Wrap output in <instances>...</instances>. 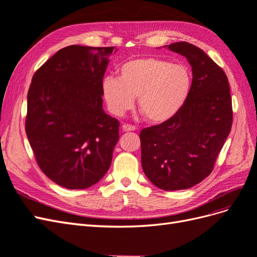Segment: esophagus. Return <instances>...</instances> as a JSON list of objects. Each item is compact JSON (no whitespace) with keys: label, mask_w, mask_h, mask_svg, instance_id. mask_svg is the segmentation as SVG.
I'll list each match as a JSON object with an SVG mask.
<instances>
[{"label":"esophagus","mask_w":257,"mask_h":257,"mask_svg":"<svg viewBox=\"0 0 257 257\" xmlns=\"http://www.w3.org/2000/svg\"><path fill=\"white\" fill-rule=\"evenodd\" d=\"M122 130L124 132H133V131H135V126L131 125V124H123Z\"/></svg>","instance_id":"1"}]
</instances>
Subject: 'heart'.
I'll list each match as a JSON object with an SVG mask.
<instances>
[{"label":"heart","mask_w":257,"mask_h":257,"mask_svg":"<svg viewBox=\"0 0 257 257\" xmlns=\"http://www.w3.org/2000/svg\"><path fill=\"white\" fill-rule=\"evenodd\" d=\"M193 85L190 69L159 58H138L118 67V78L107 76L103 96L109 111L120 116L134 106L148 121L160 124L174 119L182 110Z\"/></svg>","instance_id":"1"}]
</instances>
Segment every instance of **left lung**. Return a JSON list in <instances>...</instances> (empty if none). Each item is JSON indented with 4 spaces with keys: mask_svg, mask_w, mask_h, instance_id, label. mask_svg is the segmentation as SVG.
<instances>
[{
    "mask_svg": "<svg viewBox=\"0 0 257 257\" xmlns=\"http://www.w3.org/2000/svg\"><path fill=\"white\" fill-rule=\"evenodd\" d=\"M192 66L193 85L174 119L141 132L142 166L164 191L185 190L211 174L232 123L229 83L223 69L186 42L168 45Z\"/></svg>",
    "mask_w": 257,
    "mask_h": 257,
    "instance_id": "obj_1",
    "label": "left lung"
}]
</instances>
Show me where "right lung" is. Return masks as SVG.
<instances>
[{
    "label": "right lung",
    "instance_id": "1",
    "mask_svg": "<svg viewBox=\"0 0 257 257\" xmlns=\"http://www.w3.org/2000/svg\"><path fill=\"white\" fill-rule=\"evenodd\" d=\"M114 47L72 45L35 72L26 133L37 165L69 190L97 183L110 167L120 123L103 109V78Z\"/></svg>",
    "mask_w": 257,
    "mask_h": 257
}]
</instances>
